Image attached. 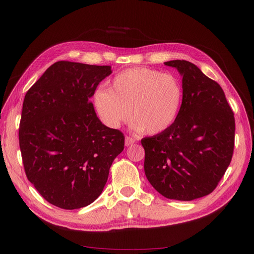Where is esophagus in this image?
Segmentation results:
<instances>
[{
    "label": "esophagus",
    "mask_w": 254,
    "mask_h": 254,
    "mask_svg": "<svg viewBox=\"0 0 254 254\" xmlns=\"http://www.w3.org/2000/svg\"><path fill=\"white\" fill-rule=\"evenodd\" d=\"M134 142H135L134 137H131V136H126L125 137V145L127 146V147H128V146H130V145H132Z\"/></svg>",
    "instance_id": "obj_1"
}]
</instances>
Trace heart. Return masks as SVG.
Listing matches in <instances>:
<instances>
[{
    "label": "heart",
    "instance_id": "1",
    "mask_svg": "<svg viewBox=\"0 0 254 254\" xmlns=\"http://www.w3.org/2000/svg\"><path fill=\"white\" fill-rule=\"evenodd\" d=\"M183 87L173 74L147 67L127 68L114 76L111 89L99 88L94 105L107 126L117 128L130 117L133 127L146 134L164 132L177 120Z\"/></svg>",
    "mask_w": 254,
    "mask_h": 254
}]
</instances>
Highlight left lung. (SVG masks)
<instances>
[{"label":"left lung","mask_w":254,"mask_h":254,"mask_svg":"<svg viewBox=\"0 0 254 254\" xmlns=\"http://www.w3.org/2000/svg\"><path fill=\"white\" fill-rule=\"evenodd\" d=\"M182 76L178 118L164 132L144 137V171L157 191L175 200L209 195L231 162L235 121L219 84L187 60H171Z\"/></svg>","instance_id":"left-lung-1"}]
</instances>
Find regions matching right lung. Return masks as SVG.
Segmentation results:
<instances>
[{"mask_svg": "<svg viewBox=\"0 0 254 254\" xmlns=\"http://www.w3.org/2000/svg\"><path fill=\"white\" fill-rule=\"evenodd\" d=\"M110 65L52 64L24 97L19 143L27 179L50 203L74 210L93 202L108 180L124 134L105 126L91 97Z\"/></svg>", "mask_w": 254, "mask_h": 254, "instance_id": "1", "label": "right lung"}]
</instances>
